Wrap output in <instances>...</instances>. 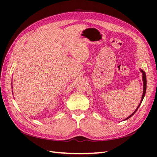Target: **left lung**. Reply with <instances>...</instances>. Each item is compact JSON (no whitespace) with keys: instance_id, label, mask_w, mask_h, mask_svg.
<instances>
[{"instance_id":"left-lung-1","label":"left lung","mask_w":157,"mask_h":157,"mask_svg":"<svg viewBox=\"0 0 157 157\" xmlns=\"http://www.w3.org/2000/svg\"><path fill=\"white\" fill-rule=\"evenodd\" d=\"M140 71L142 72V79H143V84H144V85H143V94H142V99H141V101H140V104H139V105H138V106L137 107V109H136V111L132 113V114L131 115H129L128 117H127L126 119H125V120H127V119H128L129 118H130L134 114V113L136 112V111H137L138 110V109L139 108V106H140V105H141V103H142V101H143V99H144V96H145V93H146V73H145V72L143 71V70H142V69H140Z\"/></svg>"}]
</instances>
